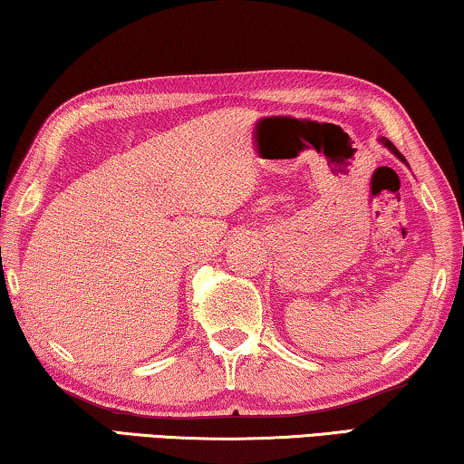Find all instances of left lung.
<instances>
[{
	"label": "left lung",
	"instance_id": "left-lung-1",
	"mask_svg": "<svg viewBox=\"0 0 464 464\" xmlns=\"http://www.w3.org/2000/svg\"><path fill=\"white\" fill-rule=\"evenodd\" d=\"M382 143L385 145V148H387V150H390V151H392V154H393V156H398V158H400V160H402V162L406 164V158H404L402 154H400V151H398V148H396V145H393V143H392L390 140H385V137H383V140H382Z\"/></svg>",
	"mask_w": 464,
	"mask_h": 464
}]
</instances>
